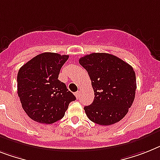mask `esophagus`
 Listing matches in <instances>:
<instances>
[{"instance_id":"1","label":"esophagus","mask_w":160,"mask_h":160,"mask_svg":"<svg viewBox=\"0 0 160 160\" xmlns=\"http://www.w3.org/2000/svg\"><path fill=\"white\" fill-rule=\"evenodd\" d=\"M74 95H75V96L77 97V99L80 98V95H81L80 94V91H78V92H75Z\"/></svg>"}]
</instances>
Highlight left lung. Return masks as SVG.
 <instances>
[{"instance_id":"1","label":"left lung","mask_w":160,"mask_h":160,"mask_svg":"<svg viewBox=\"0 0 160 160\" xmlns=\"http://www.w3.org/2000/svg\"><path fill=\"white\" fill-rule=\"evenodd\" d=\"M88 71L94 101L84 110L91 121L103 126L124 118L135 99L137 81L132 67L115 55L92 53L79 59Z\"/></svg>"}]
</instances>
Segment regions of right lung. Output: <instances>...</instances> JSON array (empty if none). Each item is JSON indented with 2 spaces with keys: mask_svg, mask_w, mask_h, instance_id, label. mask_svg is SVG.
Listing matches in <instances>:
<instances>
[{
  "mask_svg": "<svg viewBox=\"0 0 160 160\" xmlns=\"http://www.w3.org/2000/svg\"><path fill=\"white\" fill-rule=\"evenodd\" d=\"M68 55L45 52L30 59L18 70V96L28 117L51 124L64 116L71 101L76 100L64 82L58 79Z\"/></svg>",
  "mask_w": 160,
  "mask_h": 160,
  "instance_id": "1",
  "label": "right lung"
}]
</instances>
